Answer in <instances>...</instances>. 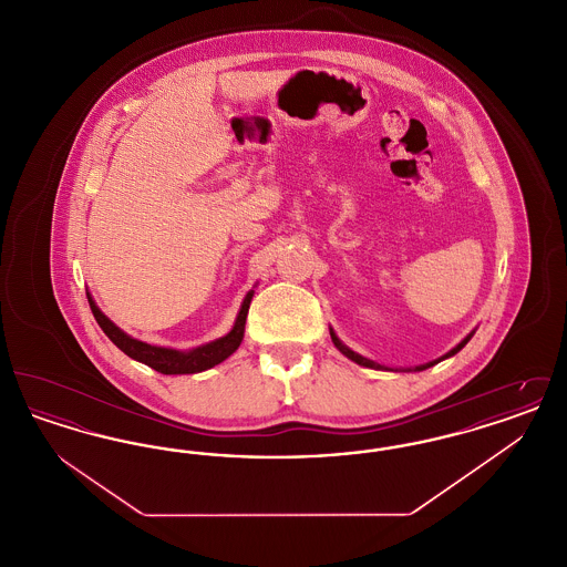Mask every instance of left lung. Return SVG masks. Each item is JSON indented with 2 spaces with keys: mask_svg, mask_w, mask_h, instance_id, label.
I'll return each instance as SVG.
<instances>
[{
  "mask_svg": "<svg viewBox=\"0 0 567 567\" xmlns=\"http://www.w3.org/2000/svg\"><path fill=\"white\" fill-rule=\"evenodd\" d=\"M329 333H331V342H333V344H336V349H338V351L342 352V354H344V357H349V359H351V361H354V363H359V365H363V368H374V370H389V368H384V365H380V363H374V361H370V359H365V357H361V354H359V352L351 351V349H349V347H347V344H342V340H340V338H338V336H336V331H333V329H329ZM472 336H474V331H472V333H470V336H465V338H463V340H461V342H458L457 347H455V349H453V351L446 352V354H444V357H440V359H435V361H430V363H423V365H416V368H414V370H412V372H421V370H427V368H432V365H435V363H440V361H442V359H449V357H453V354H457V352L461 351V349H463V347H465V344H467V342H470V338H472ZM408 372H410V370H408Z\"/></svg>",
  "mask_w": 567,
  "mask_h": 567,
  "instance_id": "obj_1",
  "label": "left lung"
}]
</instances>
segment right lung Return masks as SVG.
Returning a JSON list of instances; mask_svg holds the SVG:
<instances>
[{
	"instance_id": "right-lung-1",
	"label": "right lung",
	"mask_w": 567,
	"mask_h": 567,
	"mask_svg": "<svg viewBox=\"0 0 567 567\" xmlns=\"http://www.w3.org/2000/svg\"><path fill=\"white\" fill-rule=\"evenodd\" d=\"M255 291H248L244 297L243 308L236 317V323L231 327V331L223 338H218L215 342L202 344L193 351H174V349H163V347H153L146 344L142 340H135L132 336H127L123 329H118L116 324L110 321L109 317L97 308V303L93 301L91 293H86L91 312L95 317L97 324L102 327V331L109 336L110 340L125 352L127 357H132L135 361L162 372V374H197L204 370H210L218 365L220 361H225L229 354L238 351L240 342L244 338V324H246V315L250 308V299Z\"/></svg>"
}]
</instances>
